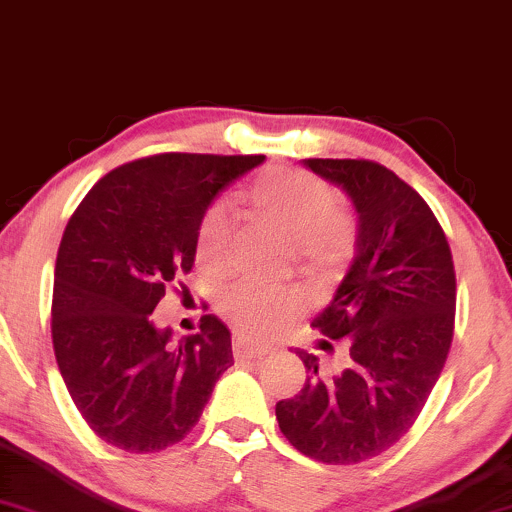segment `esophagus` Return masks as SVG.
Here are the masks:
<instances>
[{"label":"esophagus","instance_id":"esophagus-1","mask_svg":"<svg viewBox=\"0 0 512 512\" xmlns=\"http://www.w3.org/2000/svg\"><path fill=\"white\" fill-rule=\"evenodd\" d=\"M232 352L237 359H261L268 354L266 345H258V342L249 340L246 335H234L232 338Z\"/></svg>","mask_w":512,"mask_h":512}]
</instances>
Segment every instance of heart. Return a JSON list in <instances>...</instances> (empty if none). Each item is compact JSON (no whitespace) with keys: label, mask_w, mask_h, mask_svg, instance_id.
Listing matches in <instances>:
<instances>
[{"label":"heart","mask_w":512,"mask_h":512,"mask_svg":"<svg viewBox=\"0 0 512 512\" xmlns=\"http://www.w3.org/2000/svg\"><path fill=\"white\" fill-rule=\"evenodd\" d=\"M251 213L290 237L302 266L314 275H328L350 261L359 242L357 213L335 201L326 179L299 167H270L246 191ZM232 210L215 203L203 215L196 237V258L210 273L227 266L232 249ZM302 306L294 287L239 282L222 294L220 309L242 333L263 338L285 326Z\"/></svg>","instance_id":"1"}]
</instances>
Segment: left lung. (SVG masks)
Here are the masks:
<instances>
[{
	"instance_id": "8db88e82",
	"label": "left lung",
	"mask_w": 512,
	"mask_h": 512,
	"mask_svg": "<svg viewBox=\"0 0 512 512\" xmlns=\"http://www.w3.org/2000/svg\"><path fill=\"white\" fill-rule=\"evenodd\" d=\"M304 165L352 198L359 242L350 270L314 318L323 350L342 340L347 366L318 371L297 350L306 383L275 405L280 431L326 465H359L393 448L417 422L446 364L455 328V268L446 232L410 184L374 160Z\"/></svg>"
}]
</instances>
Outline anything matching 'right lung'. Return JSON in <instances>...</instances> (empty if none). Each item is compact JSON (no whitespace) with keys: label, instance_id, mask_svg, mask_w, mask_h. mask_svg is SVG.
Instances as JSON below:
<instances>
[{"label":"right lung","instance_id":"right-lung-1","mask_svg":"<svg viewBox=\"0 0 512 512\" xmlns=\"http://www.w3.org/2000/svg\"><path fill=\"white\" fill-rule=\"evenodd\" d=\"M263 160L148 155L105 174L66 222L54 266V357L76 410L110 446L158 453L179 443L234 364L218 316L172 345V330L150 314L194 268L213 198Z\"/></svg>","mask_w":512,"mask_h":512}]
</instances>
